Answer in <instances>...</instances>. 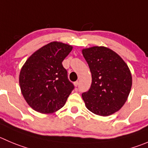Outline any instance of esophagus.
Masks as SVG:
<instances>
[{"label": "esophagus", "mask_w": 148, "mask_h": 148, "mask_svg": "<svg viewBox=\"0 0 148 148\" xmlns=\"http://www.w3.org/2000/svg\"><path fill=\"white\" fill-rule=\"evenodd\" d=\"M74 86H75V87H77L78 86V81H75V82H74Z\"/></svg>", "instance_id": "1"}]
</instances>
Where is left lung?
I'll return each mask as SVG.
<instances>
[{
  "instance_id": "8db88e82",
  "label": "left lung",
  "mask_w": 148,
  "mask_h": 148,
  "mask_svg": "<svg viewBox=\"0 0 148 148\" xmlns=\"http://www.w3.org/2000/svg\"><path fill=\"white\" fill-rule=\"evenodd\" d=\"M91 73L89 90L82 94L87 109L108 116L119 111L128 99L132 85L131 71L123 59L105 46L82 50Z\"/></svg>"
}]
</instances>
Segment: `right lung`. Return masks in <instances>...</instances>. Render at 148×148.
<instances>
[{
    "instance_id": "right-lung-1",
    "label": "right lung",
    "mask_w": 148,
    "mask_h": 148,
    "mask_svg": "<svg viewBox=\"0 0 148 148\" xmlns=\"http://www.w3.org/2000/svg\"><path fill=\"white\" fill-rule=\"evenodd\" d=\"M73 46L54 41L35 51L19 73V86L27 103L43 114L55 112L65 104L74 86L67 78L63 60Z\"/></svg>"
}]
</instances>
